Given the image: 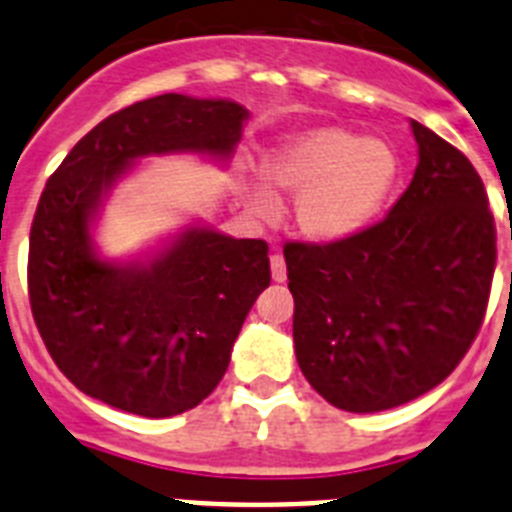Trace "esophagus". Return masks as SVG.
I'll return each mask as SVG.
<instances>
[{
    "mask_svg": "<svg viewBox=\"0 0 512 512\" xmlns=\"http://www.w3.org/2000/svg\"><path fill=\"white\" fill-rule=\"evenodd\" d=\"M271 279H274V282H284V279H287V264H284L282 253H274V256H271Z\"/></svg>",
    "mask_w": 512,
    "mask_h": 512,
    "instance_id": "1",
    "label": "esophagus"
}]
</instances>
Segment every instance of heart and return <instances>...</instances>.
<instances>
[{
    "label": "heart",
    "mask_w": 512,
    "mask_h": 512,
    "mask_svg": "<svg viewBox=\"0 0 512 512\" xmlns=\"http://www.w3.org/2000/svg\"><path fill=\"white\" fill-rule=\"evenodd\" d=\"M264 184H246L248 210L277 215V194H295V225L320 243L346 241L372 223L397 182L387 143L343 128H315L271 156Z\"/></svg>",
    "instance_id": "heart-1"
}]
</instances>
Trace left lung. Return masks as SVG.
Returning a JSON list of instances; mask_svg holds the SVG:
<instances>
[{
	"mask_svg": "<svg viewBox=\"0 0 512 512\" xmlns=\"http://www.w3.org/2000/svg\"><path fill=\"white\" fill-rule=\"evenodd\" d=\"M410 128L420 161L390 215L346 241L284 246L297 364L348 413L397 408L441 384L490 300L497 235L485 184L459 148Z\"/></svg>",
	"mask_w": 512,
	"mask_h": 512,
	"instance_id": "obj_1",
	"label": "left lung"
}]
</instances>
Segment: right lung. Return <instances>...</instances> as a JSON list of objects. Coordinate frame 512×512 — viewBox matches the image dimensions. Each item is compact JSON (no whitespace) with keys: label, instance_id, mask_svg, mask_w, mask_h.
Segmentation results:
<instances>
[{"label":"right lung","instance_id":"obj_1","mask_svg":"<svg viewBox=\"0 0 512 512\" xmlns=\"http://www.w3.org/2000/svg\"><path fill=\"white\" fill-rule=\"evenodd\" d=\"M248 110L230 99L161 94L102 120L40 194L27 292L56 366L84 395L143 418L197 408L223 379L248 310L269 287V246L187 228L146 264L92 248V217L135 158L233 156Z\"/></svg>","mask_w":512,"mask_h":512}]
</instances>
